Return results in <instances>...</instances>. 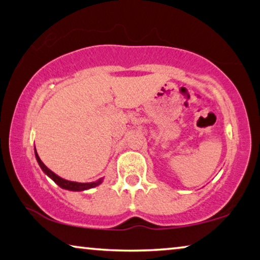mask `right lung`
<instances>
[{
	"instance_id": "right-lung-1",
	"label": "right lung",
	"mask_w": 260,
	"mask_h": 260,
	"mask_svg": "<svg viewBox=\"0 0 260 260\" xmlns=\"http://www.w3.org/2000/svg\"><path fill=\"white\" fill-rule=\"evenodd\" d=\"M34 152H35V158H37V160L39 162V165H40L41 170L48 175V177H49L52 180V181L58 184L60 188L67 189V190H71V191H83V190H87V189H90V188H94L96 186H99V184H101V183L103 182V178L99 179L98 181L86 182V183L74 182V181H69V180H65L63 178L58 177V175H57V174H55L51 170L48 169V167L45 164H43L42 160L40 159V157H39V155H38L37 149H35V147H34Z\"/></svg>"
}]
</instances>
